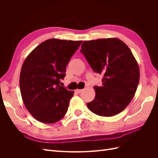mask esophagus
Instances as JSON below:
<instances>
[{
	"label": "esophagus",
	"mask_w": 158,
	"mask_h": 158,
	"mask_svg": "<svg viewBox=\"0 0 158 158\" xmlns=\"http://www.w3.org/2000/svg\"><path fill=\"white\" fill-rule=\"evenodd\" d=\"M83 91V89H76V92H77V93H78V94H80L81 92H82Z\"/></svg>",
	"instance_id": "34e87169"
}]
</instances>
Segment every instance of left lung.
<instances>
[{
	"label": "left lung",
	"mask_w": 158,
	"mask_h": 158,
	"mask_svg": "<svg viewBox=\"0 0 158 158\" xmlns=\"http://www.w3.org/2000/svg\"><path fill=\"white\" fill-rule=\"evenodd\" d=\"M80 51L91 68L103 74L102 86H94V99L87 103L91 111L112 117L123 111L134 98L140 70L128 47L117 38L84 41Z\"/></svg>",
	"instance_id": "1"
}]
</instances>
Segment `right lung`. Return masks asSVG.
I'll return each mask as SVG.
<instances>
[{
    "mask_svg": "<svg viewBox=\"0 0 158 158\" xmlns=\"http://www.w3.org/2000/svg\"><path fill=\"white\" fill-rule=\"evenodd\" d=\"M82 42L47 40L37 46L23 62L20 75L22 98L27 111L37 121L55 123L67 112L74 92L59 84Z\"/></svg>",
    "mask_w": 158,
    "mask_h": 158,
    "instance_id": "obj_1",
    "label": "right lung"
}]
</instances>
